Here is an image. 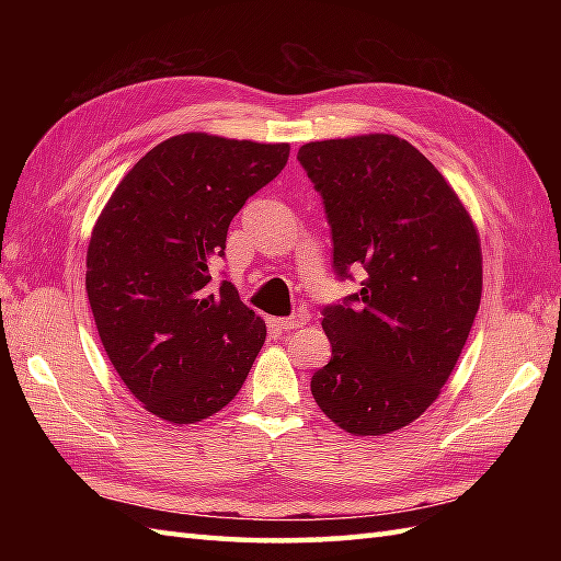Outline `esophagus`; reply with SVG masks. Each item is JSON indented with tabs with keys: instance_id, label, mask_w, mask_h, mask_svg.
<instances>
[{
	"instance_id": "obj_1",
	"label": "esophagus",
	"mask_w": 561,
	"mask_h": 561,
	"mask_svg": "<svg viewBox=\"0 0 561 561\" xmlns=\"http://www.w3.org/2000/svg\"><path fill=\"white\" fill-rule=\"evenodd\" d=\"M306 320H308L306 313L296 311V313H291V316H287V318H279L277 323H279V328H284V330H296V328H304Z\"/></svg>"
}]
</instances>
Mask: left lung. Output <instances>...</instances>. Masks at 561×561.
Returning a JSON list of instances; mask_svg holds the SVG:
<instances>
[{"label": "left lung", "instance_id": "1", "mask_svg": "<svg viewBox=\"0 0 561 561\" xmlns=\"http://www.w3.org/2000/svg\"><path fill=\"white\" fill-rule=\"evenodd\" d=\"M299 163L323 199L337 279L362 289L323 308L330 362L311 392L332 422L380 436L444 388L482 296L478 231L434 163L392 135L311 141Z\"/></svg>", "mask_w": 561, "mask_h": 561}]
</instances>
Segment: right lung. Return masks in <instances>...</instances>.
Segmentation results:
<instances>
[{"mask_svg": "<svg viewBox=\"0 0 561 561\" xmlns=\"http://www.w3.org/2000/svg\"><path fill=\"white\" fill-rule=\"evenodd\" d=\"M289 145L187 133L135 163L91 233L87 294L117 376L173 424L229 404L253 366L265 323L209 267L248 197L282 173Z\"/></svg>", "mask_w": 561, "mask_h": 561, "instance_id": "1", "label": "right lung"}]
</instances>
